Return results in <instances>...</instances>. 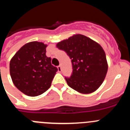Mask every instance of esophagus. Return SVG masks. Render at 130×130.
I'll use <instances>...</instances> for the list:
<instances>
[{
	"mask_svg": "<svg viewBox=\"0 0 130 130\" xmlns=\"http://www.w3.org/2000/svg\"><path fill=\"white\" fill-rule=\"evenodd\" d=\"M57 68H58V71L59 72H61V71H62V68H61V66H57Z\"/></svg>",
	"mask_w": 130,
	"mask_h": 130,
	"instance_id": "esophagus-1",
	"label": "esophagus"
}]
</instances>
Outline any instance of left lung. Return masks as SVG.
Masks as SVG:
<instances>
[{
	"mask_svg": "<svg viewBox=\"0 0 130 130\" xmlns=\"http://www.w3.org/2000/svg\"><path fill=\"white\" fill-rule=\"evenodd\" d=\"M72 60L73 72L65 77L70 87L83 94L94 92L104 82L107 62L103 48L89 38L76 34L57 44Z\"/></svg>",
	"mask_w": 130,
	"mask_h": 130,
	"instance_id": "obj_1",
	"label": "left lung"
}]
</instances>
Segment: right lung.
<instances>
[{
    "label": "right lung",
    "mask_w": 130,
    "mask_h": 130,
    "mask_svg": "<svg viewBox=\"0 0 130 130\" xmlns=\"http://www.w3.org/2000/svg\"><path fill=\"white\" fill-rule=\"evenodd\" d=\"M47 45L32 42L24 45L11 58L10 72L14 85L25 94L37 96L47 90L58 69L45 55Z\"/></svg>",
    "instance_id": "add662e5"
}]
</instances>
